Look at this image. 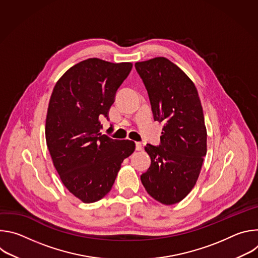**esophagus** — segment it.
I'll return each instance as SVG.
<instances>
[{
	"label": "esophagus",
	"mask_w": 258,
	"mask_h": 258,
	"mask_svg": "<svg viewBox=\"0 0 258 258\" xmlns=\"http://www.w3.org/2000/svg\"><path fill=\"white\" fill-rule=\"evenodd\" d=\"M136 150L141 151L142 150V144L139 142H136Z\"/></svg>",
	"instance_id": "esophagus-1"
}]
</instances>
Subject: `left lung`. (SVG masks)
<instances>
[{"instance_id":"left-lung-1","label":"left lung","mask_w":258,"mask_h":258,"mask_svg":"<svg viewBox=\"0 0 258 258\" xmlns=\"http://www.w3.org/2000/svg\"><path fill=\"white\" fill-rule=\"evenodd\" d=\"M155 121L163 123L160 145L147 144L151 165L141 175L147 193L172 205L193 189L206 155L207 133L197 89L179 67L164 57L137 62Z\"/></svg>"}]
</instances>
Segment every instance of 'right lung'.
<instances>
[{
  "label": "right lung",
  "mask_w": 258,
  "mask_h": 258,
  "mask_svg": "<svg viewBox=\"0 0 258 258\" xmlns=\"http://www.w3.org/2000/svg\"><path fill=\"white\" fill-rule=\"evenodd\" d=\"M133 64L98 58L69 68L54 87L46 118V141L54 166L67 190L85 203L111 190L122 161L135 151L130 140L102 135V116Z\"/></svg>",
  "instance_id": "add662e5"
}]
</instances>
